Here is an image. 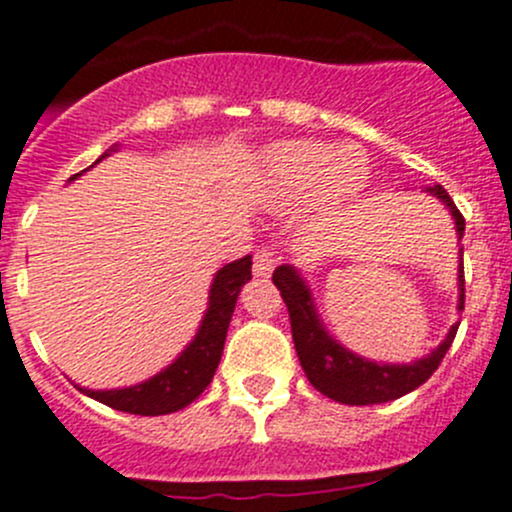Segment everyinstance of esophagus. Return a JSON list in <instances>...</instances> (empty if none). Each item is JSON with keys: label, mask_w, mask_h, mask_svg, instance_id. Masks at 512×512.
Listing matches in <instances>:
<instances>
[{"label": "esophagus", "mask_w": 512, "mask_h": 512, "mask_svg": "<svg viewBox=\"0 0 512 512\" xmlns=\"http://www.w3.org/2000/svg\"><path fill=\"white\" fill-rule=\"evenodd\" d=\"M277 260H280V257H277L270 247H262V250H257L255 252V267H252L255 277H270L272 270L277 267Z\"/></svg>", "instance_id": "obj_1"}]
</instances>
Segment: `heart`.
<instances>
[{
  "mask_svg": "<svg viewBox=\"0 0 512 512\" xmlns=\"http://www.w3.org/2000/svg\"><path fill=\"white\" fill-rule=\"evenodd\" d=\"M369 178L364 153L324 141H285L265 156L260 198L270 208H292L317 198L324 213L342 208Z\"/></svg>",
  "mask_w": 512,
  "mask_h": 512,
  "instance_id": "heart-1",
  "label": "heart"
}]
</instances>
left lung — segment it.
Wrapping results in <instances>:
<instances>
[{
  "label": "left lung",
  "instance_id": "8db88e82",
  "mask_svg": "<svg viewBox=\"0 0 512 512\" xmlns=\"http://www.w3.org/2000/svg\"><path fill=\"white\" fill-rule=\"evenodd\" d=\"M426 193H431L433 198H438L446 205L448 213L456 220V235L461 240L463 230H466V220L458 213L451 195L443 190V185H431V188H426ZM272 282L280 289L282 299L287 304L294 349H297L299 364H302L309 384L317 391H322L324 396H329V399L339 401V404H386V401L399 399V396L426 384L443 361V356L451 349L458 324H461H453L448 329L446 339L431 354L421 356V359L411 361V364H384V361H371L349 352L347 347H342L327 332V327L319 319L317 307H314L312 289H309L307 280L299 275L297 267L280 265L275 275H272ZM463 302H466V280H463L461 250V257H458V312L463 309Z\"/></svg>",
  "mask_w": 512,
  "mask_h": 512
}]
</instances>
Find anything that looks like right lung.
Returning a JSON list of instances; mask_svg holds the SVG:
<instances>
[{
	"label": "right lung",
	"instance_id": "1",
	"mask_svg": "<svg viewBox=\"0 0 512 512\" xmlns=\"http://www.w3.org/2000/svg\"><path fill=\"white\" fill-rule=\"evenodd\" d=\"M116 148L118 143L111 151L103 153L96 163H101L103 158L111 156ZM94 165H91V168H94ZM86 170L71 175L69 180H76L79 175H84ZM250 280V255L242 257V260L230 262V265L220 267V270L215 272L213 285H210L208 309H205L203 322H200L193 342L175 356L173 364L165 366V369L158 371L156 376H151V379L141 381V384L136 386H126V389L94 391L79 386V391L81 394L91 396V399L101 401V404L111 406V409L126 411V414L136 416H163L190 406L205 389H208L210 381H213L215 369H218L220 364V356H223L227 327H230L237 297H240L242 285H247Z\"/></svg>",
	"mask_w": 512,
	"mask_h": 512
}]
</instances>
